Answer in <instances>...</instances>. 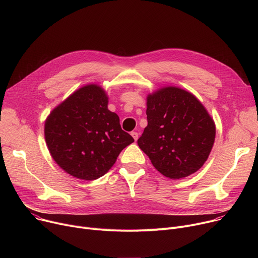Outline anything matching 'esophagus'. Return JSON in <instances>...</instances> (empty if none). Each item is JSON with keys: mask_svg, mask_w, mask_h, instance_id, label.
I'll return each instance as SVG.
<instances>
[{"mask_svg": "<svg viewBox=\"0 0 258 258\" xmlns=\"http://www.w3.org/2000/svg\"><path fill=\"white\" fill-rule=\"evenodd\" d=\"M131 135H132V137L134 138V140H135V141H137V140H138V138H139V134H138L137 132H132V134H131Z\"/></svg>", "mask_w": 258, "mask_h": 258, "instance_id": "34e87169", "label": "esophagus"}]
</instances>
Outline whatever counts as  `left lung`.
I'll return each instance as SVG.
<instances>
[{"label": "left lung", "instance_id": "1", "mask_svg": "<svg viewBox=\"0 0 258 258\" xmlns=\"http://www.w3.org/2000/svg\"><path fill=\"white\" fill-rule=\"evenodd\" d=\"M148 125L138 140L140 149L164 176L179 179L199 170L215 139V123L190 92L163 87L147 96Z\"/></svg>", "mask_w": 258, "mask_h": 258}]
</instances>
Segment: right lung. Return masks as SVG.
<instances>
[{
	"mask_svg": "<svg viewBox=\"0 0 258 258\" xmlns=\"http://www.w3.org/2000/svg\"><path fill=\"white\" fill-rule=\"evenodd\" d=\"M45 140L54 161L68 174L93 180L113 166L134 142L119 117L108 110V96L96 84L84 86L56 106L45 121Z\"/></svg>",
	"mask_w": 258,
	"mask_h": 258,
	"instance_id": "right-lung-1",
	"label": "right lung"
}]
</instances>
